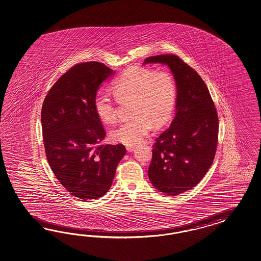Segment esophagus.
Here are the masks:
<instances>
[{"instance_id": "34e87169", "label": "esophagus", "mask_w": 261, "mask_h": 261, "mask_svg": "<svg viewBox=\"0 0 261 261\" xmlns=\"http://www.w3.org/2000/svg\"><path fill=\"white\" fill-rule=\"evenodd\" d=\"M126 150H127L128 153H132L134 150H135V147L134 146H127L126 147Z\"/></svg>"}]
</instances>
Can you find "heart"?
<instances>
[{
	"label": "heart",
	"mask_w": 261,
	"mask_h": 261,
	"mask_svg": "<svg viewBox=\"0 0 261 261\" xmlns=\"http://www.w3.org/2000/svg\"><path fill=\"white\" fill-rule=\"evenodd\" d=\"M111 89L121 103L132 101L133 119L122 122L110 132L112 141L126 146L141 142L153 124L156 127L165 124L176 102V84L169 71L130 67L115 78ZM94 109L103 123L111 124L117 121L116 103L107 93L96 94Z\"/></svg>",
	"instance_id": "b5f03b06"
}]
</instances>
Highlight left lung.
<instances>
[{
  "instance_id": "left-lung-1",
  "label": "left lung",
  "mask_w": 261,
  "mask_h": 261,
  "mask_svg": "<svg viewBox=\"0 0 261 261\" xmlns=\"http://www.w3.org/2000/svg\"><path fill=\"white\" fill-rule=\"evenodd\" d=\"M166 65L177 94L170 127L155 140L148 176L169 196L191 190L203 179L216 153L219 121L210 91L197 72L174 55L147 58L143 65Z\"/></svg>"
}]
</instances>
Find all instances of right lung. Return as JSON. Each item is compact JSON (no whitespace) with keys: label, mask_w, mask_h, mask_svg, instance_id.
<instances>
[{"label":"right lung","mask_w":261,"mask_h":261,"mask_svg":"<svg viewBox=\"0 0 261 261\" xmlns=\"http://www.w3.org/2000/svg\"><path fill=\"white\" fill-rule=\"evenodd\" d=\"M114 73L95 61L74 65L51 87L41 109L45 152L51 171L71 195L83 201L108 192L126 153L122 144L99 145L106 132L96 114L94 98Z\"/></svg>","instance_id":"1"}]
</instances>
